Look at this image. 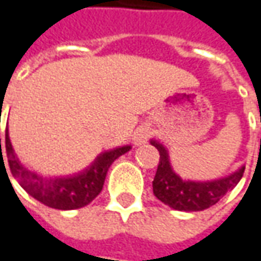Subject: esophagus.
I'll use <instances>...</instances> for the list:
<instances>
[{"label": "esophagus", "instance_id": "obj_1", "mask_svg": "<svg viewBox=\"0 0 261 261\" xmlns=\"http://www.w3.org/2000/svg\"><path fill=\"white\" fill-rule=\"evenodd\" d=\"M149 136H150V127L149 125H140L134 133V143L142 144L149 139Z\"/></svg>", "mask_w": 261, "mask_h": 261}]
</instances>
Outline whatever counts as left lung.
<instances>
[{"label": "left lung", "instance_id": "8db88e82", "mask_svg": "<svg viewBox=\"0 0 261 261\" xmlns=\"http://www.w3.org/2000/svg\"><path fill=\"white\" fill-rule=\"evenodd\" d=\"M159 150V165L153 178V194L169 207L181 212H200L216 204L228 191H231L243 178L245 166L231 175L213 181H190L176 175L169 162V153L164 144L150 140Z\"/></svg>", "mask_w": 261, "mask_h": 261}]
</instances>
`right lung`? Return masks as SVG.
I'll list each match as a JSON object with an SVG mask.
<instances>
[{
  "label": "right lung",
  "mask_w": 261,
  "mask_h": 261,
  "mask_svg": "<svg viewBox=\"0 0 261 261\" xmlns=\"http://www.w3.org/2000/svg\"><path fill=\"white\" fill-rule=\"evenodd\" d=\"M131 146H122L100 153L96 161L80 174L71 176H43L20 164L6 130V152L10 171L29 194L45 206L58 210H73L87 206L102 191L109 166ZM1 152V139H0ZM3 158V152H1ZM4 162V161H3Z\"/></svg>",
  "instance_id": "add662e5"
}]
</instances>
